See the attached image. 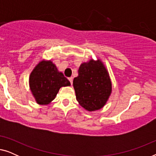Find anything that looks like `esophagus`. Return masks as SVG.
Segmentation results:
<instances>
[{
	"instance_id": "34e87169",
	"label": "esophagus",
	"mask_w": 156,
	"mask_h": 156,
	"mask_svg": "<svg viewBox=\"0 0 156 156\" xmlns=\"http://www.w3.org/2000/svg\"><path fill=\"white\" fill-rule=\"evenodd\" d=\"M68 80H69V81L70 82V84H72V83H73V78L69 77V79H68Z\"/></svg>"
}]
</instances>
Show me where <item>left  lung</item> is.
<instances>
[{
	"instance_id": "left-lung-1",
	"label": "left lung",
	"mask_w": 156,
	"mask_h": 156,
	"mask_svg": "<svg viewBox=\"0 0 156 156\" xmlns=\"http://www.w3.org/2000/svg\"><path fill=\"white\" fill-rule=\"evenodd\" d=\"M112 85L107 69L99 59L82 63L73 80L76 100L89 112L105 105L112 93Z\"/></svg>"
}]
</instances>
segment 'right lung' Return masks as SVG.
<instances>
[{
	"label": "right lung",
	"mask_w": 156,
	"mask_h": 156,
	"mask_svg": "<svg viewBox=\"0 0 156 156\" xmlns=\"http://www.w3.org/2000/svg\"><path fill=\"white\" fill-rule=\"evenodd\" d=\"M30 88L35 101L48 105L55 99L62 87L70 86L69 81L59 72L52 61H40L30 73Z\"/></svg>",
	"instance_id": "right-lung-1"
}]
</instances>
